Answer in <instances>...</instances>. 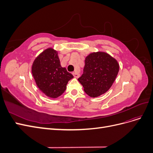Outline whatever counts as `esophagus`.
Listing matches in <instances>:
<instances>
[{
    "instance_id": "34e87169",
    "label": "esophagus",
    "mask_w": 153,
    "mask_h": 153,
    "mask_svg": "<svg viewBox=\"0 0 153 153\" xmlns=\"http://www.w3.org/2000/svg\"><path fill=\"white\" fill-rule=\"evenodd\" d=\"M73 75L74 76H75V77L76 78L80 76V74L76 73V72H73Z\"/></svg>"
}]
</instances>
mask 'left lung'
I'll return each instance as SVG.
<instances>
[{
	"instance_id": "1",
	"label": "left lung",
	"mask_w": 153,
	"mask_h": 153,
	"mask_svg": "<svg viewBox=\"0 0 153 153\" xmlns=\"http://www.w3.org/2000/svg\"><path fill=\"white\" fill-rule=\"evenodd\" d=\"M119 70L117 61L105 52L90 53L85 60L82 75L78 80L86 94L92 98L107 91L112 85Z\"/></svg>"
}]
</instances>
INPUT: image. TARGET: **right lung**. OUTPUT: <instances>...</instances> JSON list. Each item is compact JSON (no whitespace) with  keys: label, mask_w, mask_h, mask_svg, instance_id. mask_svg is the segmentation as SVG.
Returning <instances> with one entry per match:
<instances>
[{"label":"right lung","mask_w":153,"mask_h":153,"mask_svg":"<svg viewBox=\"0 0 153 153\" xmlns=\"http://www.w3.org/2000/svg\"><path fill=\"white\" fill-rule=\"evenodd\" d=\"M32 73L39 89L47 96L56 98L66 89L69 80L73 78L60 64L58 53L49 48L36 58Z\"/></svg>","instance_id":"obj_1"}]
</instances>
